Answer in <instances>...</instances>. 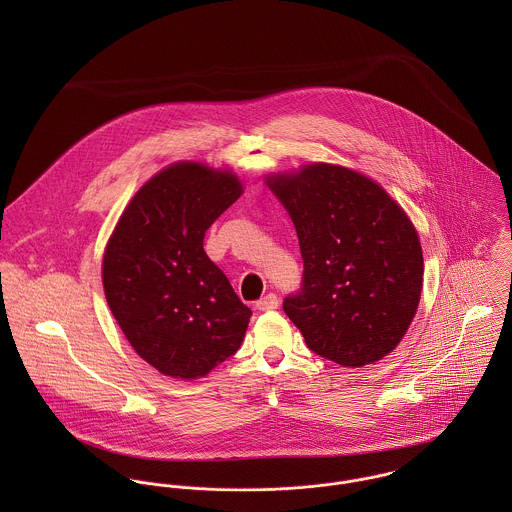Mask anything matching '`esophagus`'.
<instances>
[{"instance_id": "obj_1", "label": "esophagus", "mask_w": 512, "mask_h": 512, "mask_svg": "<svg viewBox=\"0 0 512 512\" xmlns=\"http://www.w3.org/2000/svg\"><path fill=\"white\" fill-rule=\"evenodd\" d=\"M278 295L276 293H268V295H264L262 299H258L256 301V309L258 311H274V309H278Z\"/></svg>"}]
</instances>
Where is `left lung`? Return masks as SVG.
<instances>
[{
	"label": "left lung",
	"instance_id": "obj_1",
	"mask_svg": "<svg viewBox=\"0 0 512 512\" xmlns=\"http://www.w3.org/2000/svg\"><path fill=\"white\" fill-rule=\"evenodd\" d=\"M292 217L301 288L284 311L319 357L343 366L386 357L408 331L422 293L418 232L365 175L313 163L268 179Z\"/></svg>",
	"mask_w": 512,
	"mask_h": 512
}]
</instances>
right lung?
<instances>
[{
  "mask_svg": "<svg viewBox=\"0 0 512 512\" xmlns=\"http://www.w3.org/2000/svg\"><path fill=\"white\" fill-rule=\"evenodd\" d=\"M240 193L230 171L175 163L136 193L106 246L110 311L161 374L199 378L240 349L252 311L203 248L209 226Z\"/></svg>",
  "mask_w": 512,
  "mask_h": 512,
  "instance_id": "1",
  "label": "right lung"
}]
</instances>
